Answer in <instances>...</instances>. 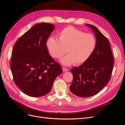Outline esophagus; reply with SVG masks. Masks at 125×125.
I'll list each match as a JSON object with an SVG mask.
<instances>
[{"mask_svg":"<svg viewBox=\"0 0 125 125\" xmlns=\"http://www.w3.org/2000/svg\"><path fill=\"white\" fill-rule=\"evenodd\" d=\"M62 69H63V71L64 72H66V71H68L69 70L67 68H66V67H63V68H62Z\"/></svg>","mask_w":125,"mask_h":125,"instance_id":"1","label":"esophagus"}]
</instances>
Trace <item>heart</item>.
<instances>
[{
  "instance_id": "heart-1",
  "label": "heart",
  "mask_w": 125,
  "mask_h": 125,
  "mask_svg": "<svg viewBox=\"0 0 125 125\" xmlns=\"http://www.w3.org/2000/svg\"><path fill=\"white\" fill-rule=\"evenodd\" d=\"M58 36V39L48 38L46 47L51 56L56 59H60L66 52L68 54L61 60L62 64L66 66L74 63L76 65L84 63L96 48V40L93 34L85 33L73 26H67L60 30Z\"/></svg>"
}]
</instances>
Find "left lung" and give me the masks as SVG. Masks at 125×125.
<instances>
[{"label":"left lung","instance_id":"left-lung-1","mask_svg":"<svg viewBox=\"0 0 125 125\" xmlns=\"http://www.w3.org/2000/svg\"><path fill=\"white\" fill-rule=\"evenodd\" d=\"M96 36V45L89 60L71 69L73 81L70 92L80 97L97 94L109 81L113 68L114 57L108 39L96 27L86 24Z\"/></svg>","mask_w":125,"mask_h":125}]
</instances>
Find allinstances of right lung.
Segmentation results:
<instances>
[{
    "label": "right lung",
    "mask_w": 125,
    "mask_h": 125,
    "mask_svg": "<svg viewBox=\"0 0 125 125\" xmlns=\"http://www.w3.org/2000/svg\"><path fill=\"white\" fill-rule=\"evenodd\" d=\"M55 26L38 23L20 37L13 48L10 69L13 80L23 92L41 97L51 91L61 65L49 55L45 42Z\"/></svg>",
    "instance_id": "obj_1"
}]
</instances>
